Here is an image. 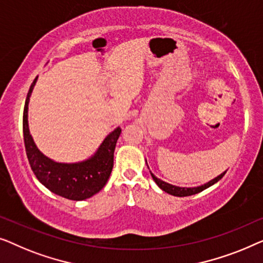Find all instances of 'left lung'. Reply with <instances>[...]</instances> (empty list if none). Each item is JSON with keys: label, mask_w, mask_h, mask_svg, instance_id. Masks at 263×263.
I'll list each match as a JSON object with an SVG mask.
<instances>
[{"label": "left lung", "mask_w": 263, "mask_h": 263, "mask_svg": "<svg viewBox=\"0 0 263 263\" xmlns=\"http://www.w3.org/2000/svg\"><path fill=\"white\" fill-rule=\"evenodd\" d=\"M224 172L223 174H220L219 176H217L216 179H213L212 181H210V182H207L205 184H202V186H199V187H193V188H184V187H177V186H173V184L170 183H167L164 182V181H162L160 179H157L156 176L154 175L153 173H151V176H153V179L155 182L157 183V186L161 188L162 191L167 192V193L172 194V195H175V197H188V195H193V194H197V193H200V192H202L204 190H206V188H209L212 186V184H214L216 182H218L221 177H223L225 175Z\"/></svg>", "instance_id": "obj_1"}]
</instances>
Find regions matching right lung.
<instances>
[{"label":"right lung","instance_id":"right-lung-1","mask_svg":"<svg viewBox=\"0 0 263 263\" xmlns=\"http://www.w3.org/2000/svg\"><path fill=\"white\" fill-rule=\"evenodd\" d=\"M36 79L38 77H35L29 87L22 118L25 149L29 165L36 179L54 194L76 201L93 197L105 187L109 179L113 169L114 149L121 133L120 127L106 137L99 150L89 160L72 164L57 163L50 160L38 150L28 130V101Z\"/></svg>","mask_w":263,"mask_h":263}]
</instances>
